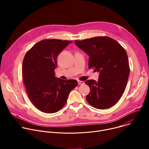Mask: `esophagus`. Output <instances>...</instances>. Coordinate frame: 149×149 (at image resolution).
I'll use <instances>...</instances> for the list:
<instances>
[{
	"label": "esophagus",
	"mask_w": 149,
	"mask_h": 149,
	"mask_svg": "<svg viewBox=\"0 0 149 149\" xmlns=\"http://www.w3.org/2000/svg\"><path fill=\"white\" fill-rule=\"evenodd\" d=\"M78 83L79 85H83L84 84V82L82 81H78Z\"/></svg>",
	"instance_id": "obj_1"
}]
</instances>
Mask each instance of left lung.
<instances>
[{"mask_svg":"<svg viewBox=\"0 0 149 149\" xmlns=\"http://www.w3.org/2000/svg\"><path fill=\"white\" fill-rule=\"evenodd\" d=\"M75 42L90 56L88 68L100 72L98 81H85L90 88L86 97L87 102L97 109L111 107L121 97L128 81L130 67L125 50L108 36L75 40Z\"/></svg>","mask_w":149,"mask_h":149,"instance_id":"obj_1","label":"left lung"}]
</instances>
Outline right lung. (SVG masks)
<instances>
[{
    "instance_id": "obj_1",
    "label": "right lung",
    "mask_w": 149,
    "mask_h": 149,
    "mask_svg": "<svg viewBox=\"0 0 149 149\" xmlns=\"http://www.w3.org/2000/svg\"><path fill=\"white\" fill-rule=\"evenodd\" d=\"M71 40H42L25 54L22 77L28 96L42 112L54 113L67 102L70 93L78 85L75 79L64 80L55 77L58 54Z\"/></svg>"
}]
</instances>
